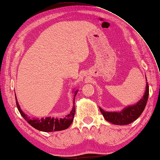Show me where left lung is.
I'll list each match as a JSON object with an SVG mask.
<instances>
[{
	"instance_id": "obj_1",
	"label": "left lung",
	"mask_w": 160,
	"mask_h": 160,
	"mask_svg": "<svg viewBox=\"0 0 160 160\" xmlns=\"http://www.w3.org/2000/svg\"><path fill=\"white\" fill-rule=\"evenodd\" d=\"M145 89L146 91L145 92L143 97L140 100L137 104L127 107L120 112H108L100 108V110L103 117L108 122L117 125H127L134 122L141 116L147 104L148 96H149V86L148 83Z\"/></svg>"
}]
</instances>
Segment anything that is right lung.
<instances>
[{"mask_svg":"<svg viewBox=\"0 0 160 160\" xmlns=\"http://www.w3.org/2000/svg\"><path fill=\"white\" fill-rule=\"evenodd\" d=\"M77 91L75 92V96L77 95ZM16 105L18 108L19 113L23 117V118L29 123V124L35 128L36 129L44 131V132H52V131H57L64 130L68 128L72 123L73 119H74V114H75V106H74L72 110L69 114L64 117L63 119H54L51 117H46V118H41L38 119H33L30 118L29 117L26 115L22 111L20 107L18 104V100L16 98Z\"/></svg>","mask_w":160,"mask_h":160,"instance_id":"right-lung-1","label":"right lung"}]
</instances>
